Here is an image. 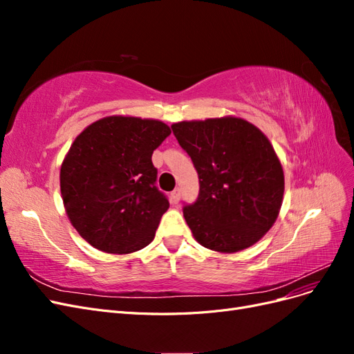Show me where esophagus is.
Returning <instances> with one entry per match:
<instances>
[{"label":"esophagus","instance_id":"1","mask_svg":"<svg viewBox=\"0 0 354 354\" xmlns=\"http://www.w3.org/2000/svg\"><path fill=\"white\" fill-rule=\"evenodd\" d=\"M180 196H181L180 189H174L173 192H171V195H169L171 202H173V203H178V202H180Z\"/></svg>","mask_w":354,"mask_h":354}]
</instances>
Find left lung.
<instances>
[{"instance_id": "obj_1", "label": "left lung", "mask_w": 354, "mask_h": 354, "mask_svg": "<svg viewBox=\"0 0 354 354\" xmlns=\"http://www.w3.org/2000/svg\"><path fill=\"white\" fill-rule=\"evenodd\" d=\"M171 128L199 177L198 199L183 208L195 239L218 252H238L259 242L277 218L285 189L269 138L233 116Z\"/></svg>"}]
</instances>
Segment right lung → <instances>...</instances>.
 Here are the masks:
<instances>
[{
    "instance_id": "obj_1",
    "label": "right lung",
    "mask_w": 354,
    "mask_h": 354,
    "mask_svg": "<svg viewBox=\"0 0 354 354\" xmlns=\"http://www.w3.org/2000/svg\"><path fill=\"white\" fill-rule=\"evenodd\" d=\"M169 134L156 120L108 116L75 138L60 190L72 226L94 248L130 254L153 241L169 202L156 187L152 153Z\"/></svg>"
}]
</instances>
